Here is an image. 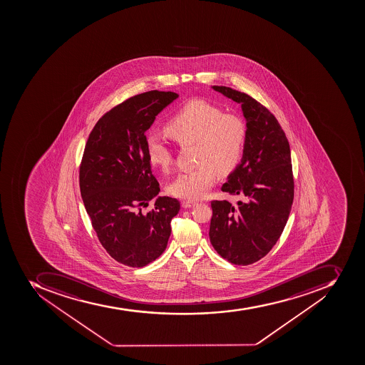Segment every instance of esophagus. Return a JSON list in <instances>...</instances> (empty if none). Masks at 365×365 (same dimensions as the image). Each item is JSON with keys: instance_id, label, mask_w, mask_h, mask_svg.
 Returning <instances> with one entry per match:
<instances>
[{"instance_id": "obj_1", "label": "esophagus", "mask_w": 365, "mask_h": 365, "mask_svg": "<svg viewBox=\"0 0 365 365\" xmlns=\"http://www.w3.org/2000/svg\"><path fill=\"white\" fill-rule=\"evenodd\" d=\"M195 204V202L192 201H182L181 202V207H184V209H190V207H194Z\"/></svg>"}]
</instances>
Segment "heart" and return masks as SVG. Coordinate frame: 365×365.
<instances>
[{
	"mask_svg": "<svg viewBox=\"0 0 365 365\" xmlns=\"http://www.w3.org/2000/svg\"><path fill=\"white\" fill-rule=\"evenodd\" d=\"M164 133L178 145L196 144V169L179 173L168 186L170 194L198 200L215 184L217 173L227 175L240 163L247 139V127L236 115L224 114L209 101L194 99L185 103L168 120ZM148 161L167 171L173 152L161 139L146 140Z\"/></svg>",
	"mask_w": 365,
	"mask_h": 365,
	"instance_id": "1",
	"label": "heart"
}]
</instances>
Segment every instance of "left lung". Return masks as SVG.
Listing matches in <instances>:
<instances>
[{"instance_id":"obj_1","label":"left lung","mask_w":365,"mask_h":365,"mask_svg":"<svg viewBox=\"0 0 365 365\" xmlns=\"http://www.w3.org/2000/svg\"><path fill=\"white\" fill-rule=\"evenodd\" d=\"M215 91L241 105L247 139L241 163L222 192L243 201H212L210 242L227 262L247 266L264 258L287 225L294 195L290 145L279 120L262 103L228 86Z\"/></svg>"}]
</instances>
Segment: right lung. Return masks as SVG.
I'll list each match as a JSON object with an SVG mask.
<instances>
[{
    "instance_id": "right-lung-1",
    "label": "right lung",
    "mask_w": 365,
    "mask_h": 365,
    "mask_svg": "<svg viewBox=\"0 0 365 365\" xmlns=\"http://www.w3.org/2000/svg\"><path fill=\"white\" fill-rule=\"evenodd\" d=\"M177 98L158 90L129 98L98 120L84 148L80 190L86 212L109 256L129 267H144L161 256L180 210L177 198L158 196L145 135ZM150 200L155 207L144 213Z\"/></svg>"
}]
</instances>
